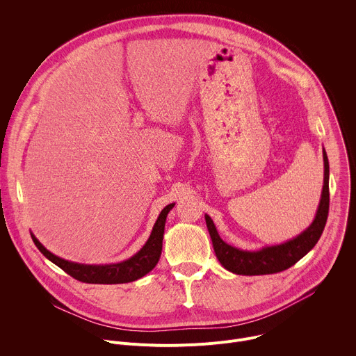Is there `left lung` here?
<instances>
[{"instance_id": "8db88e82", "label": "left lung", "mask_w": 356, "mask_h": 356, "mask_svg": "<svg viewBox=\"0 0 356 356\" xmlns=\"http://www.w3.org/2000/svg\"><path fill=\"white\" fill-rule=\"evenodd\" d=\"M324 154V186H323V194L321 201L318 206V211L316 216V220L313 224L300 234L297 238H293L289 242H284L282 245L276 246H268L258 252H248L236 249L228 243H225L213 222V220L206 216L207 228L213 241L216 257L220 261V264L229 272L235 275H245V276H253V275H272L277 272H283L297 264L304 255L316 246L318 242L327 218H328V210H330V165L325 150Z\"/></svg>"}]
</instances>
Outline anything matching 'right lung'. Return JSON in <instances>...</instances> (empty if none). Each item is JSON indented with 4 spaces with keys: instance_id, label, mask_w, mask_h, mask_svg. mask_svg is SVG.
Wrapping results in <instances>:
<instances>
[{
    "instance_id": "right-lung-1",
    "label": "right lung",
    "mask_w": 356,
    "mask_h": 356,
    "mask_svg": "<svg viewBox=\"0 0 356 356\" xmlns=\"http://www.w3.org/2000/svg\"><path fill=\"white\" fill-rule=\"evenodd\" d=\"M173 206L175 204H169L162 210L159 218L156 220V224L154 225V229H152V234L147 242L136 253V255H134L131 259L125 262L115 264V265H104V266L94 265L92 266V265L73 264L62 258H58L56 255H54V253H50L33 235H32V241L50 262L58 265L62 270H65L67 275H70L79 282L94 283V284L128 283V282L140 279L142 276H145L156 266L162 253L166 217H168V213L173 209Z\"/></svg>"
}]
</instances>
